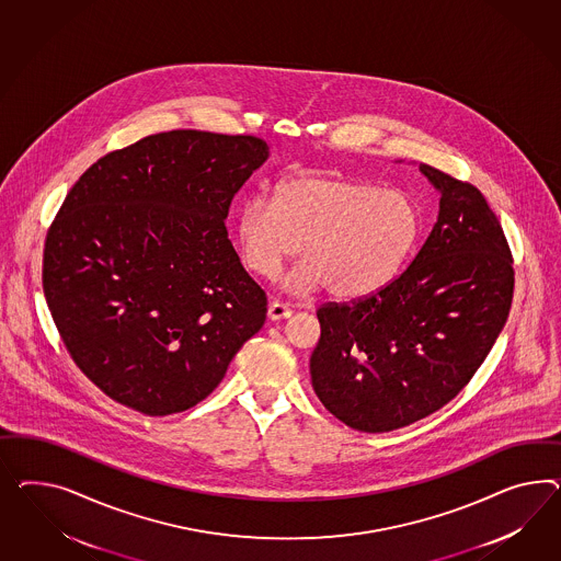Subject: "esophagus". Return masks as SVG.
I'll list each match as a JSON object with an SVG mask.
<instances>
[{"label":"esophagus","mask_w":561,"mask_h":561,"mask_svg":"<svg viewBox=\"0 0 561 561\" xmlns=\"http://www.w3.org/2000/svg\"><path fill=\"white\" fill-rule=\"evenodd\" d=\"M267 317L272 320H282L289 319L291 317V308H289L288 304L284 302H275L270 304V308H267Z\"/></svg>","instance_id":"esophagus-1"}]
</instances>
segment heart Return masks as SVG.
I'll list each match as a JSON object with an SVG mask.
<instances>
[{"mask_svg":"<svg viewBox=\"0 0 561 561\" xmlns=\"http://www.w3.org/2000/svg\"><path fill=\"white\" fill-rule=\"evenodd\" d=\"M421 234L414 199L331 171H302L277 185L275 196H251L237 214L242 261L273 277L304 251L289 273L298 291L324 288L336 298H364L394 279Z\"/></svg>","mask_w":561,"mask_h":561,"instance_id":"obj_1","label":"heart"}]
</instances>
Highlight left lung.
<instances>
[{
  "label": "left lung",
  "instance_id": "8db88e82",
  "mask_svg": "<svg viewBox=\"0 0 561 561\" xmlns=\"http://www.w3.org/2000/svg\"><path fill=\"white\" fill-rule=\"evenodd\" d=\"M439 218L409 267L378 291L322 304L312 388L341 423L388 433L451 402L508 319L515 270L482 192L431 165Z\"/></svg>",
  "mask_w": 561,
  "mask_h": 561
}]
</instances>
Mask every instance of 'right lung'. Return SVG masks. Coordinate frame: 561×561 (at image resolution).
<instances>
[{
	"label": "right lung",
	"mask_w": 561,
	"mask_h": 561,
	"mask_svg": "<svg viewBox=\"0 0 561 561\" xmlns=\"http://www.w3.org/2000/svg\"><path fill=\"white\" fill-rule=\"evenodd\" d=\"M267 159L251 135L169 130L107 152L46 232L43 289L62 345L147 416L196 407L265 322L225 218Z\"/></svg>",
	"instance_id": "1"
}]
</instances>
